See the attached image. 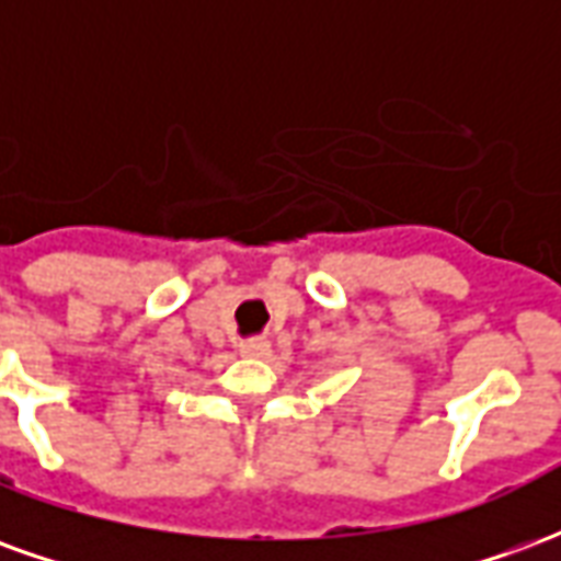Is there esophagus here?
Listing matches in <instances>:
<instances>
[{
    "label": "esophagus",
    "mask_w": 561,
    "mask_h": 561,
    "mask_svg": "<svg viewBox=\"0 0 561 561\" xmlns=\"http://www.w3.org/2000/svg\"><path fill=\"white\" fill-rule=\"evenodd\" d=\"M240 352H243L245 357H267L270 342L267 340H245L243 345H240Z\"/></svg>",
    "instance_id": "esophagus-1"
}]
</instances>
